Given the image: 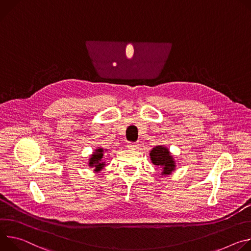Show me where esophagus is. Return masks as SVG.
I'll return each mask as SVG.
<instances>
[{
	"label": "esophagus",
	"instance_id": "esophagus-1",
	"mask_svg": "<svg viewBox=\"0 0 251 251\" xmlns=\"http://www.w3.org/2000/svg\"><path fill=\"white\" fill-rule=\"evenodd\" d=\"M126 147H127L128 149H130V150H136V149H137V145H136L135 143H128V144L126 145Z\"/></svg>",
	"mask_w": 251,
	"mask_h": 251
}]
</instances>
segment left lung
<instances>
[{
	"instance_id": "left-lung-1",
	"label": "left lung",
	"mask_w": 251,
	"mask_h": 251,
	"mask_svg": "<svg viewBox=\"0 0 251 251\" xmlns=\"http://www.w3.org/2000/svg\"><path fill=\"white\" fill-rule=\"evenodd\" d=\"M150 155L152 163L160 166L162 175H171L172 172L175 171V159L171 154L170 151L166 148L162 146H157L151 151Z\"/></svg>"
}]
</instances>
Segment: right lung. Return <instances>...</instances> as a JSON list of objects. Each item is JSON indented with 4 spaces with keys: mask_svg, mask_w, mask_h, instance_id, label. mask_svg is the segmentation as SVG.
<instances>
[{
    "mask_svg": "<svg viewBox=\"0 0 251 251\" xmlns=\"http://www.w3.org/2000/svg\"><path fill=\"white\" fill-rule=\"evenodd\" d=\"M102 156H103V150L100 148L97 149L95 153L92 154L89 164L91 168H95V172H100L104 166V162H102L101 160Z\"/></svg>",
    "mask_w": 251,
    "mask_h": 251,
    "instance_id": "obj_1",
    "label": "right lung"
}]
</instances>
